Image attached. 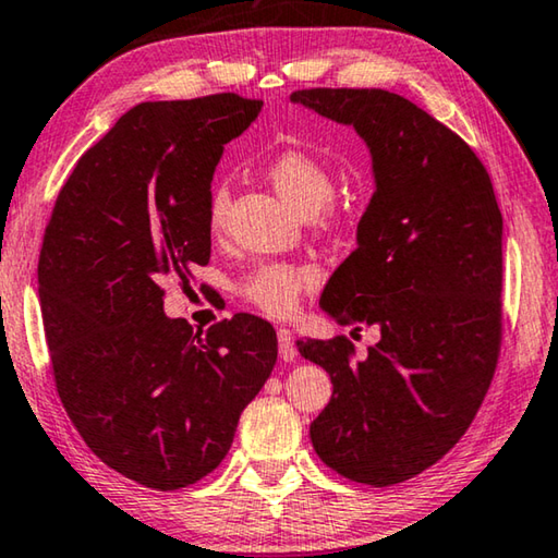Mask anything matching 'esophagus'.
<instances>
[{
  "instance_id": "1",
  "label": "esophagus",
  "mask_w": 558,
  "mask_h": 558,
  "mask_svg": "<svg viewBox=\"0 0 558 558\" xmlns=\"http://www.w3.org/2000/svg\"><path fill=\"white\" fill-rule=\"evenodd\" d=\"M278 348H280V357L286 362H293L298 357L293 332H290L288 327H280V330H278Z\"/></svg>"
}]
</instances>
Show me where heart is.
I'll return each instance as SVG.
<instances>
[{
	"label": "heart",
	"mask_w": 558,
	"mask_h": 558,
	"mask_svg": "<svg viewBox=\"0 0 558 558\" xmlns=\"http://www.w3.org/2000/svg\"><path fill=\"white\" fill-rule=\"evenodd\" d=\"M268 179L290 206L303 216H315L330 203L335 193L332 171L320 158L300 148H288L268 163ZM228 210V189L218 185L210 193L208 223L214 231L223 226ZM315 282V270L295 263H263L243 280L241 293L268 315H290L298 298Z\"/></svg>",
	"instance_id": "obj_1"
}]
</instances>
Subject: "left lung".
<instances>
[{
    "label": "left lung",
    "instance_id": "obj_1",
    "mask_svg": "<svg viewBox=\"0 0 558 558\" xmlns=\"http://www.w3.org/2000/svg\"><path fill=\"white\" fill-rule=\"evenodd\" d=\"M357 131L375 193L357 247L323 290L340 325H375L362 360L348 338L298 340L332 397L311 424L317 457L352 482L390 486L439 462L489 390L501 344V210L470 146L385 88L290 96Z\"/></svg>",
    "mask_w": 558,
    "mask_h": 558
}]
</instances>
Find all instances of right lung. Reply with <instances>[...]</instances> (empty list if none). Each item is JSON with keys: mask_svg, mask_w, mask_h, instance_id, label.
Listing matches in <instances>:
<instances>
[{"mask_svg": "<svg viewBox=\"0 0 558 558\" xmlns=\"http://www.w3.org/2000/svg\"><path fill=\"white\" fill-rule=\"evenodd\" d=\"M263 101H146L78 158L39 253L57 392L88 449L173 492L223 462L241 412L278 360L270 323L241 313L206 332L163 313V282L210 258V181Z\"/></svg>", "mask_w": 558, "mask_h": 558, "instance_id": "obj_1", "label": "right lung"}]
</instances>
